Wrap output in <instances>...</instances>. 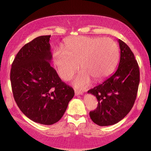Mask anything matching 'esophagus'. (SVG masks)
<instances>
[{"label": "esophagus", "instance_id": "1", "mask_svg": "<svg viewBox=\"0 0 151 151\" xmlns=\"http://www.w3.org/2000/svg\"><path fill=\"white\" fill-rule=\"evenodd\" d=\"M75 95L77 96V95H83V93L81 91H77V90H75Z\"/></svg>", "mask_w": 151, "mask_h": 151}]
</instances>
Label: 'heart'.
I'll use <instances>...</instances> for the list:
<instances>
[{
  "label": "heart",
  "instance_id": "obj_1",
  "mask_svg": "<svg viewBox=\"0 0 151 151\" xmlns=\"http://www.w3.org/2000/svg\"><path fill=\"white\" fill-rule=\"evenodd\" d=\"M119 55L118 45L111 39L78 36L66 40L64 49H55L52 59L65 81L73 77L79 63L83 69L76 76L74 85L84 88L89 85L92 77L99 81L109 76L116 65Z\"/></svg>",
  "mask_w": 151,
  "mask_h": 151
}]
</instances>
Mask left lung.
I'll return each instance as SVG.
<instances>
[{
	"label": "left lung",
	"instance_id": "obj_1",
	"mask_svg": "<svg viewBox=\"0 0 151 151\" xmlns=\"http://www.w3.org/2000/svg\"><path fill=\"white\" fill-rule=\"evenodd\" d=\"M121 57L118 68L103 83L88 91L96 97L98 106L89 112L94 123L109 126L119 122L131 111L140 82L139 65L126 43L119 39Z\"/></svg>",
	"mask_w": 151,
	"mask_h": 151
}]
</instances>
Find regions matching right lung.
Listing matches in <instances>:
<instances>
[{
  "instance_id": "obj_1",
  "label": "right lung",
  "mask_w": 151,
  "mask_h": 151,
  "mask_svg": "<svg viewBox=\"0 0 151 151\" xmlns=\"http://www.w3.org/2000/svg\"><path fill=\"white\" fill-rule=\"evenodd\" d=\"M50 35L40 36L25 45L12 64L11 82L14 101L28 118L45 125L62 118L73 88L61 81L50 66Z\"/></svg>"
}]
</instances>
